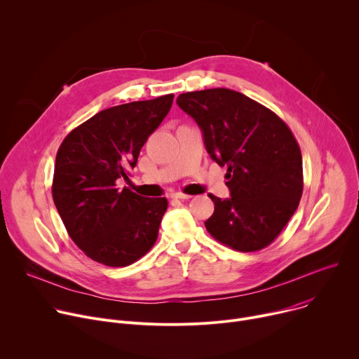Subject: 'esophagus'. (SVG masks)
Returning <instances> with one entry per match:
<instances>
[{"label":"esophagus","instance_id":"34e87169","mask_svg":"<svg viewBox=\"0 0 359 359\" xmlns=\"http://www.w3.org/2000/svg\"><path fill=\"white\" fill-rule=\"evenodd\" d=\"M190 197H191L190 194H184V193H173L172 194V198H180V200H187Z\"/></svg>","mask_w":359,"mask_h":359}]
</instances>
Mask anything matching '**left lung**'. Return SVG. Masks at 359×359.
<instances>
[{"mask_svg": "<svg viewBox=\"0 0 359 359\" xmlns=\"http://www.w3.org/2000/svg\"><path fill=\"white\" fill-rule=\"evenodd\" d=\"M176 102L201 129L210 158L227 166L231 196L210 194L215 213L204 222L208 231L237 251L267 247L302 194V158L292 132L273 111L227 88L186 92Z\"/></svg>", "mask_w": 359, "mask_h": 359, "instance_id": "left-lung-1", "label": "left lung"}]
</instances>
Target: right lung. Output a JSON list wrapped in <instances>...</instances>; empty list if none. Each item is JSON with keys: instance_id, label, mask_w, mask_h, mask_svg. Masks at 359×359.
Masks as SVG:
<instances>
[{"instance_id": "obj_1", "label": "right lung", "mask_w": 359, "mask_h": 359, "mask_svg": "<svg viewBox=\"0 0 359 359\" xmlns=\"http://www.w3.org/2000/svg\"><path fill=\"white\" fill-rule=\"evenodd\" d=\"M173 93L100 111L61 143L53 197L74 243L93 262L126 267L153 247L166 197H143L116 180L129 179L139 151L173 104Z\"/></svg>"}]
</instances>
